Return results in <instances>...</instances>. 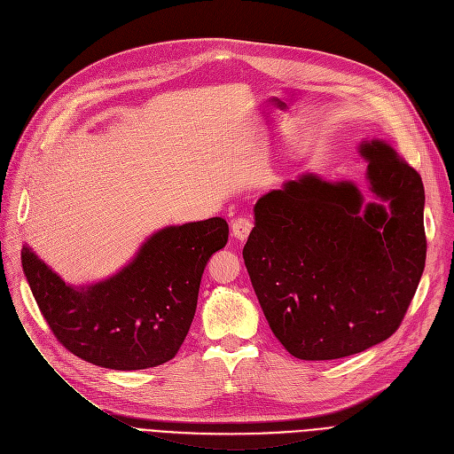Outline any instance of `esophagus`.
Returning a JSON list of instances; mask_svg holds the SVG:
<instances>
[{"instance_id": "34e87169", "label": "esophagus", "mask_w": 454, "mask_h": 454, "mask_svg": "<svg viewBox=\"0 0 454 454\" xmlns=\"http://www.w3.org/2000/svg\"><path fill=\"white\" fill-rule=\"evenodd\" d=\"M252 228H254V223H252L250 219H245V217L235 219V221L231 223V235L235 237V239L247 241L250 231H252Z\"/></svg>"}]
</instances>
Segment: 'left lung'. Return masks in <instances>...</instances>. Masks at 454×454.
I'll use <instances>...</instances> for the list:
<instances>
[{
    "label": "left lung",
    "mask_w": 454,
    "mask_h": 454,
    "mask_svg": "<svg viewBox=\"0 0 454 454\" xmlns=\"http://www.w3.org/2000/svg\"><path fill=\"white\" fill-rule=\"evenodd\" d=\"M370 191L303 175L263 195L243 248L276 339L301 361L361 353L392 337L425 269V189L388 143L364 141Z\"/></svg>",
    "instance_id": "obj_1"
}]
</instances>
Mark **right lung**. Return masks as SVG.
Listing matches in <instances>:
<instances>
[{
	"label": "right lung",
	"mask_w": 454,
	"mask_h": 454,
	"mask_svg": "<svg viewBox=\"0 0 454 454\" xmlns=\"http://www.w3.org/2000/svg\"><path fill=\"white\" fill-rule=\"evenodd\" d=\"M228 243L221 217L167 226L115 276L71 287L26 245L21 267L57 340L110 370H145L178 353L197 311L209 257Z\"/></svg>",
	"instance_id": "add662e5"
}]
</instances>
